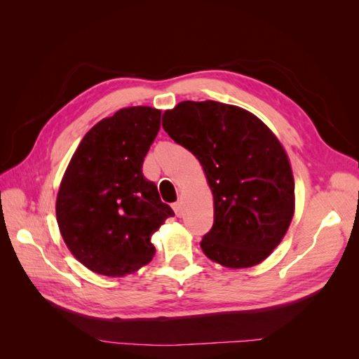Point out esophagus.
Segmentation results:
<instances>
[{
  "label": "esophagus",
  "mask_w": 359,
  "mask_h": 359,
  "mask_svg": "<svg viewBox=\"0 0 359 359\" xmlns=\"http://www.w3.org/2000/svg\"><path fill=\"white\" fill-rule=\"evenodd\" d=\"M172 206H173V211H175V214H177L178 217H181V215H182V203H181V201L175 202Z\"/></svg>",
  "instance_id": "34e87169"
}]
</instances>
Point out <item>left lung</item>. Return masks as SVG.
<instances>
[{"instance_id":"1","label":"left lung","mask_w":359,"mask_h":359,"mask_svg":"<svg viewBox=\"0 0 359 359\" xmlns=\"http://www.w3.org/2000/svg\"><path fill=\"white\" fill-rule=\"evenodd\" d=\"M163 128L199 160L212 191L214 224L205 256L222 266H255L283 240L295 214V181L278 137L243 107L181 102Z\"/></svg>"}]
</instances>
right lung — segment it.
Wrapping results in <instances>:
<instances>
[{"mask_svg": "<svg viewBox=\"0 0 359 359\" xmlns=\"http://www.w3.org/2000/svg\"><path fill=\"white\" fill-rule=\"evenodd\" d=\"M161 111L123 107L83 136L64 172L57 203L60 233L93 273L124 277L154 257L151 235L173 215L144 158L160 130Z\"/></svg>", "mask_w": 359, "mask_h": 359, "instance_id": "add662e5", "label": "right lung"}]
</instances>
